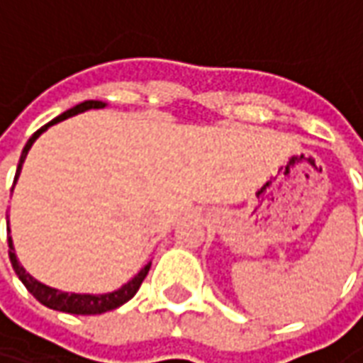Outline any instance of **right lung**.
Instances as JSON below:
<instances>
[{
    "label": "right lung",
    "mask_w": 363,
    "mask_h": 363,
    "mask_svg": "<svg viewBox=\"0 0 363 363\" xmlns=\"http://www.w3.org/2000/svg\"><path fill=\"white\" fill-rule=\"evenodd\" d=\"M104 106H106V104H104L103 101H85V103L75 104L74 108H69V111L62 112V114L56 116L52 122L44 124L40 130H36L35 134L28 138L27 145L23 147L19 165H17V173H15V181L19 179L21 169H23V163H25V157H27L30 145H33L36 138L43 134V132H46L52 124L62 122V120L69 118V116H75V114H79V112L89 111V108H104ZM7 231H9V221H7ZM7 241H9V260H11L13 270L17 272L19 280L25 284V288H27L28 291H30V294L40 301V303L46 305V307L56 309V311L72 313V315H101V313L112 311V309H116V307H120V305H124L126 301H130V299L135 296V291L140 289L143 278L147 276L151 267V262H147L140 272L135 274L132 280L128 281V284H124L122 288L111 291V294H99V296H91V294H69V291H60V289L50 288V286H46V284H40L38 280H35V278H33V276H30V274H28L27 270L19 264L17 255H15V249H13L11 237H9Z\"/></svg>",
    "instance_id": "add662e5"
}]
</instances>
